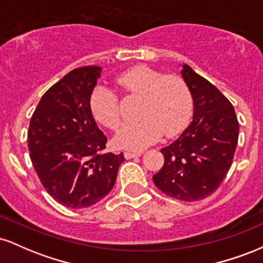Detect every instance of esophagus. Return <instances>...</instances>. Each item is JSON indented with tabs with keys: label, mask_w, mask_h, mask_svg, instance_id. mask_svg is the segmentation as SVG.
Masks as SVG:
<instances>
[{
	"label": "esophagus",
	"mask_w": 263,
	"mask_h": 263,
	"mask_svg": "<svg viewBox=\"0 0 263 263\" xmlns=\"http://www.w3.org/2000/svg\"><path fill=\"white\" fill-rule=\"evenodd\" d=\"M126 157V159H132V158H136V157H140L141 156V152H134V151H126L125 153H123Z\"/></svg>",
	"instance_id": "obj_1"
}]
</instances>
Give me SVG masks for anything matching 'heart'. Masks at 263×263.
<instances>
[{
    "label": "heart",
    "instance_id": "1",
    "mask_svg": "<svg viewBox=\"0 0 263 263\" xmlns=\"http://www.w3.org/2000/svg\"><path fill=\"white\" fill-rule=\"evenodd\" d=\"M125 92L141 98L140 121L126 123L117 131L115 143L120 148L142 149L164 135L173 137L188 125L193 99L180 77L162 74L147 66H136L117 77ZM90 108L99 122L116 128L120 122L119 98L106 86H96L90 98Z\"/></svg>",
    "mask_w": 263,
    "mask_h": 263
}]
</instances>
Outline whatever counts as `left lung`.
I'll use <instances>...</instances> for the list:
<instances>
[{"label":"left lung","mask_w":263,"mask_h":263,"mask_svg":"<svg viewBox=\"0 0 263 263\" xmlns=\"http://www.w3.org/2000/svg\"><path fill=\"white\" fill-rule=\"evenodd\" d=\"M183 80L193 99V120L183 134L161 152L164 163L153 183L172 198L195 201L213 194L228 174L238 138L234 106L189 65Z\"/></svg>","instance_id":"obj_1"}]
</instances>
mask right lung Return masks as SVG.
Segmentation results:
<instances>
[{"instance_id": "add662e5", "label": "right lung", "mask_w": 263, "mask_h": 263, "mask_svg": "<svg viewBox=\"0 0 263 263\" xmlns=\"http://www.w3.org/2000/svg\"><path fill=\"white\" fill-rule=\"evenodd\" d=\"M101 66L74 69L42 96L28 128V149L39 180L71 209L91 206L116 182L123 153H105L107 138L93 120L90 98Z\"/></svg>"}]
</instances>
